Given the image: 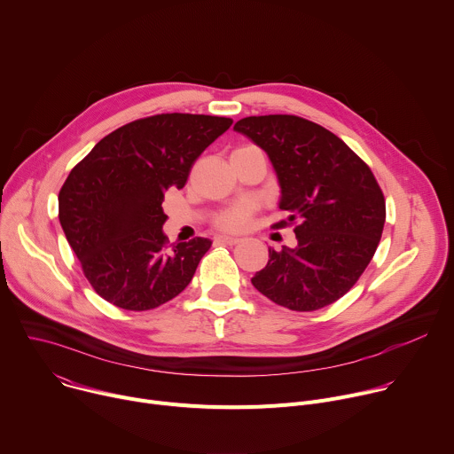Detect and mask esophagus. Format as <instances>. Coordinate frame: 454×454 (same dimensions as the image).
<instances>
[{
    "instance_id": "esophagus-1",
    "label": "esophagus",
    "mask_w": 454,
    "mask_h": 454,
    "mask_svg": "<svg viewBox=\"0 0 454 454\" xmlns=\"http://www.w3.org/2000/svg\"><path fill=\"white\" fill-rule=\"evenodd\" d=\"M214 240H215V244H228V246H233V244H237L240 239H239V237H230V235H217Z\"/></svg>"
}]
</instances>
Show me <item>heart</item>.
Listing matches in <instances>:
<instances>
[{
  "label": "heart",
  "instance_id": "obj_1",
  "mask_svg": "<svg viewBox=\"0 0 454 454\" xmlns=\"http://www.w3.org/2000/svg\"><path fill=\"white\" fill-rule=\"evenodd\" d=\"M246 149V147H242ZM249 212L251 208L247 205H240V207H235L228 212H224L219 219V224L226 230H239L242 228L246 223H247V217H249Z\"/></svg>",
  "mask_w": 454,
  "mask_h": 454
}]
</instances>
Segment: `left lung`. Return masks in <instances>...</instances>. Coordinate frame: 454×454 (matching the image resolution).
I'll return each mask as SVG.
<instances>
[{
    "instance_id": "8db88e82",
    "label": "left lung",
    "mask_w": 454,
    "mask_h": 454,
    "mask_svg": "<svg viewBox=\"0 0 454 454\" xmlns=\"http://www.w3.org/2000/svg\"><path fill=\"white\" fill-rule=\"evenodd\" d=\"M235 131L261 147L277 174L278 207L296 223V246L270 247L251 284L291 310L340 300L363 275L382 235L386 207L368 165L336 135L293 114L247 116Z\"/></svg>"
}]
</instances>
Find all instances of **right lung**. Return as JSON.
I'll return each instance as SVG.
<instances>
[{
	"label": "right lung",
	"mask_w": 454,
	"mask_h": 454,
	"mask_svg": "<svg viewBox=\"0 0 454 454\" xmlns=\"http://www.w3.org/2000/svg\"><path fill=\"white\" fill-rule=\"evenodd\" d=\"M230 118L167 113L121 125L70 172L59 192V221L93 289L125 310H149L177 296L212 240L168 249L161 203L183 188L201 153Z\"/></svg>",
	"instance_id": "right-lung-1"
}]
</instances>
